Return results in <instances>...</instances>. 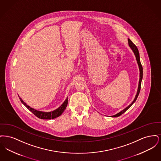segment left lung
Here are the masks:
<instances>
[{
	"instance_id": "left-lung-1",
	"label": "left lung",
	"mask_w": 161,
	"mask_h": 161,
	"mask_svg": "<svg viewBox=\"0 0 161 161\" xmlns=\"http://www.w3.org/2000/svg\"><path fill=\"white\" fill-rule=\"evenodd\" d=\"M128 43H129V45L130 46V48L132 49V51H133L136 57V59L137 60V63H138V66H139V84H138V91H137V93H136V95L135 96V98L134 100L133 101V102L130 104L129 106H128L126 108H125L124 110H123L122 111H121L120 112L118 113L117 114L114 115V116H112V117H118V116H119L120 115H122L123 114H124L127 110H128L129 108H130L131 105L136 101V100L138 98V95H139V93L140 92V90H141V81H142V76H143V69H142V64L141 63V61H140V57H139V51H138V48L130 40L129 38H128Z\"/></svg>"
}]
</instances>
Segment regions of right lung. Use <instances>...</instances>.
I'll return each mask as SVG.
<instances>
[{"label":"right lung","mask_w":161,"mask_h":161,"mask_svg":"<svg viewBox=\"0 0 161 161\" xmlns=\"http://www.w3.org/2000/svg\"><path fill=\"white\" fill-rule=\"evenodd\" d=\"M19 98L21 101V102L22 103V104H24L25 106V107H26L28 109H29L34 115H36L37 117H38V118L43 119H54V118H56L57 117L60 116L63 114L64 110L66 109V107H67V105H68V98H66L64 101V103L61 104V106H60L56 110H55L54 111H52V112H42V111H38L37 110H35L33 108H31L29 106H28L23 101V100H22V98Z\"/></svg>","instance_id":"obj_1"}]
</instances>
